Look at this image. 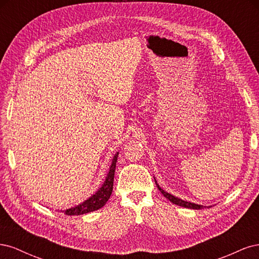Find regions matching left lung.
Returning <instances> with one entry per match:
<instances>
[{
  "instance_id": "left-lung-1",
  "label": "left lung",
  "mask_w": 259,
  "mask_h": 259,
  "mask_svg": "<svg viewBox=\"0 0 259 259\" xmlns=\"http://www.w3.org/2000/svg\"><path fill=\"white\" fill-rule=\"evenodd\" d=\"M154 182H155V185L156 187H158V189L161 191V193L165 197L167 200H169L173 204H176L178 206H183V207H186V208H192V209H202L203 207H209V206H203V205H200V204H195V203H191V202H188V201H184L182 199H179L177 197H174L173 194H170L166 191H164L162 188L158 185V183H156V180L154 178Z\"/></svg>"
}]
</instances>
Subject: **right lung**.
Returning <instances> with one entry per match:
<instances>
[{"label":"right lung","mask_w":259,"mask_h":259,"mask_svg":"<svg viewBox=\"0 0 259 259\" xmlns=\"http://www.w3.org/2000/svg\"><path fill=\"white\" fill-rule=\"evenodd\" d=\"M117 156H119V152H116L113 156V159L111 161V165L109 167V171L106 176L103 186H101L99 189L88 200L80 203L79 205H75L73 207L61 210L62 213H65L68 216L83 215L86 213H91V211H94V210H97L106 204L113 190V178H114Z\"/></svg>","instance_id":"1"}]
</instances>
